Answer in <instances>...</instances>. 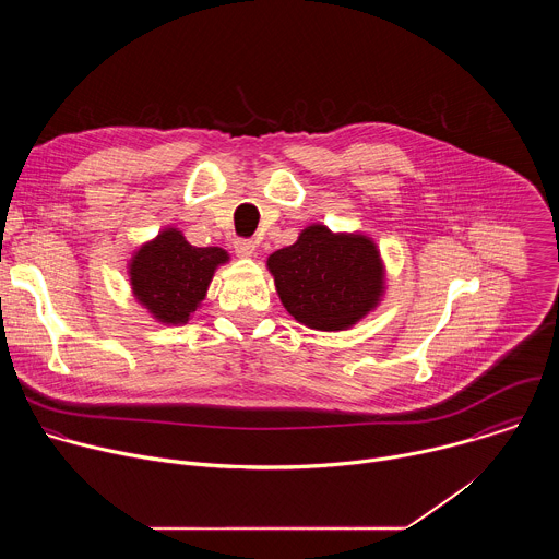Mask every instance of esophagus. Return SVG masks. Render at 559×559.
Instances as JSON below:
<instances>
[{
	"instance_id": "34e87169",
	"label": "esophagus",
	"mask_w": 559,
	"mask_h": 559,
	"mask_svg": "<svg viewBox=\"0 0 559 559\" xmlns=\"http://www.w3.org/2000/svg\"><path fill=\"white\" fill-rule=\"evenodd\" d=\"M234 250L238 257H252L257 250V241H252V238H234Z\"/></svg>"
}]
</instances>
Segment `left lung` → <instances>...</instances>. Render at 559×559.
<instances>
[{
  "label": "left lung",
  "mask_w": 559,
  "mask_h": 559,
  "mask_svg": "<svg viewBox=\"0 0 559 559\" xmlns=\"http://www.w3.org/2000/svg\"><path fill=\"white\" fill-rule=\"evenodd\" d=\"M276 292L298 323L338 332L356 325L382 294V263L360 234L309 225L298 241L267 259Z\"/></svg>",
  "instance_id": "left-lung-1"
}]
</instances>
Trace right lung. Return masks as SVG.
<instances>
[{
  "mask_svg": "<svg viewBox=\"0 0 559 559\" xmlns=\"http://www.w3.org/2000/svg\"><path fill=\"white\" fill-rule=\"evenodd\" d=\"M229 257L221 248H194L177 229L145 243L130 263L134 296L162 323H188L205 298L214 270Z\"/></svg>",
  "mask_w": 559,
  "mask_h": 559,
  "instance_id": "1",
  "label": "right lung"
}]
</instances>
